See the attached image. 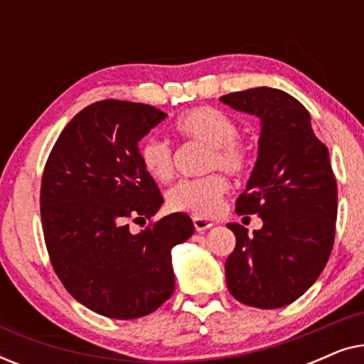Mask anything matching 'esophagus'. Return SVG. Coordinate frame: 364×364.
<instances>
[{"instance_id": "34e87169", "label": "esophagus", "mask_w": 364, "mask_h": 364, "mask_svg": "<svg viewBox=\"0 0 364 364\" xmlns=\"http://www.w3.org/2000/svg\"><path fill=\"white\" fill-rule=\"evenodd\" d=\"M192 222H193V227H196L197 232H205L207 228H210L213 225L210 220H205V218H202V217H193Z\"/></svg>"}]
</instances>
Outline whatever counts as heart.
Instances as JSON below:
<instances>
[{"instance_id":"obj_1","label":"heart","mask_w":364,"mask_h":364,"mask_svg":"<svg viewBox=\"0 0 364 364\" xmlns=\"http://www.w3.org/2000/svg\"><path fill=\"white\" fill-rule=\"evenodd\" d=\"M173 132L183 141L208 146L205 168H222L240 177L253 166V146L238 136V124L230 114L212 106L193 107L173 122ZM139 162L156 182L166 183L173 177L176 161L171 144L159 137L144 139L139 146ZM230 182L225 173L212 172L197 178H183L167 193V205L173 212L208 218L220 210Z\"/></svg>"}]
</instances>
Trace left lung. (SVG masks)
I'll use <instances>...</instances> for the list:
<instances>
[{
    "instance_id": "1",
    "label": "left lung",
    "mask_w": 364,
    "mask_h": 364,
    "mask_svg": "<svg viewBox=\"0 0 364 364\" xmlns=\"http://www.w3.org/2000/svg\"><path fill=\"white\" fill-rule=\"evenodd\" d=\"M220 99L262 121L255 168L235 212L258 213L263 227L248 235L227 225L237 238L225 262L228 291L263 310L290 305L316 282L335 243L338 188L328 147L310 112L285 91L253 87Z\"/></svg>"
}]
</instances>
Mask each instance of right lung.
<instances>
[{"label":"right lung","instance_id":"right-lung-1","mask_svg":"<svg viewBox=\"0 0 364 364\" xmlns=\"http://www.w3.org/2000/svg\"><path fill=\"white\" fill-rule=\"evenodd\" d=\"M167 114L117 99L84 107L59 134L41 178V223L64 288L116 320L156 311L172 296V248L192 237L186 213L152 220L164 197L139 162L137 142ZM149 225L132 234L131 221Z\"/></svg>","mask_w":364,"mask_h":364}]
</instances>
